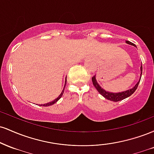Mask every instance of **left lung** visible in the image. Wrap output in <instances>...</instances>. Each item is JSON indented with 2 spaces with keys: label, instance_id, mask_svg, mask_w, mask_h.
<instances>
[{
  "label": "left lung",
  "instance_id": "obj_1",
  "mask_svg": "<svg viewBox=\"0 0 154 154\" xmlns=\"http://www.w3.org/2000/svg\"><path fill=\"white\" fill-rule=\"evenodd\" d=\"M126 43L136 47V45H135V44H133L130 41H128V40L126 41ZM142 70H143V67H142V64H141V66H140V77L139 81L136 83L135 85H134V87L130 88V89L127 90V91L119 92V93H112V92L105 91L103 88H102L101 87H100V85L98 84V82H97L95 76H93V77H92V81H93V85H94L95 88H96V90L98 91V93H99L101 95H103L104 98H106V99L109 100H111V101L117 102V101H119V100H122L123 99H125V98H128L129 96H130V95H132L134 93H135L136 89H137V86H138L140 81L141 75H142Z\"/></svg>",
  "mask_w": 154,
  "mask_h": 154
}]
</instances>
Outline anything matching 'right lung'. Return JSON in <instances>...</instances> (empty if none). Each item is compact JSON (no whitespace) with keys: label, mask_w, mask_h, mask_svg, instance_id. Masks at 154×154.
Segmentation results:
<instances>
[{"label":"right lung","mask_w":154,"mask_h":154,"mask_svg":"<svg viewBox=\"0 0 154 154\" xmlns=\"http://www.w3.org/2000/svg\"><path fill=\"white\" fill-rule=\"evenodd\" d=\"M66 79H65L64 87H63V91H61V94H60V95H59V97H58V98H56V99L53 100V101H51V102H49V103H45V104H41V105H39V106H51V105H53V104H54L55 103H56V102H57L58 100H59L60 99V98H61V97H62V95H63V92H64L65 86H66Z\"/></svg>","instance_id":"right-lung-1"}]
</instances>
